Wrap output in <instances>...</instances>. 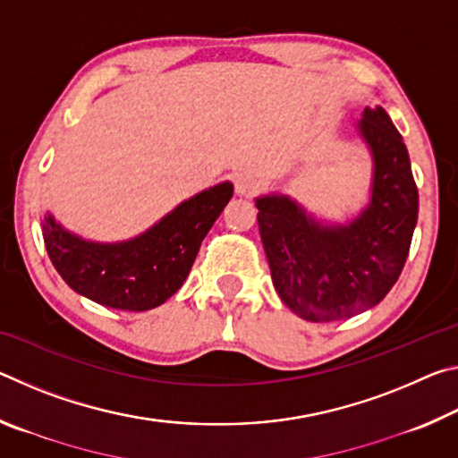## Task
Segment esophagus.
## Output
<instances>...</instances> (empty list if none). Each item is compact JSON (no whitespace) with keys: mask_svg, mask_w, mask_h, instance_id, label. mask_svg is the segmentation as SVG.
Segmentation results:
<instances>
[{"mask_svg":"<svg viewBox=\"0 0 458 458\" xmlns=\"http://www.w3.org/2000/svg\"><path fill=\"white\" fill-rule=\"evenodd\" d=\"M234 190L238 196H254L259 191V180L254 175L248 174H238L234 177Z\"/></svg>","mask_w":458,"mask_h":458,"instance_id":"34e87169","label":"esophagus"}]
</instances>
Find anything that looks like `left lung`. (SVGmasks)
I'll return each mask as SVG.
<instances>
[{"mask_svg":"<svg viewBox=\"0 0 458 458\" xmlns=\"http://www.w3.org/2000/svg\"><path fill=\"white\" fill-rule=\"evenodd\" d=\"M360 131L376 165L360 218L321 226L289 198L257 199L275 289L307 321H341L376 307L396 284L412 242L418 190L402 135L382 106L363 111Z\"/></svg>","mask_w":458,"mask_h":458,"instance_id":"8db88e82","label":"left lung"}]
</instances>
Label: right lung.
Returning <instances> with one entry per match:
<instances>
[{
  "mask_svg": "<svg viewBox=\"0 0 458 458\" xmlns=\"http://www.w3.org/2000/svg\"><path fill=\"white\" fill-rule=\"evenodd\" d=\"M232 183L198 193L135 240L95 244L44 222V244L54 268L76 293L123 311L159 307L180 289L201 240L232 198Z\"/></svg>",
  "mask_w": 458,
  "mask_h": 458,
  "instance_id": "right-lung-1",
  "label": "right lung"
}]
</instances>
